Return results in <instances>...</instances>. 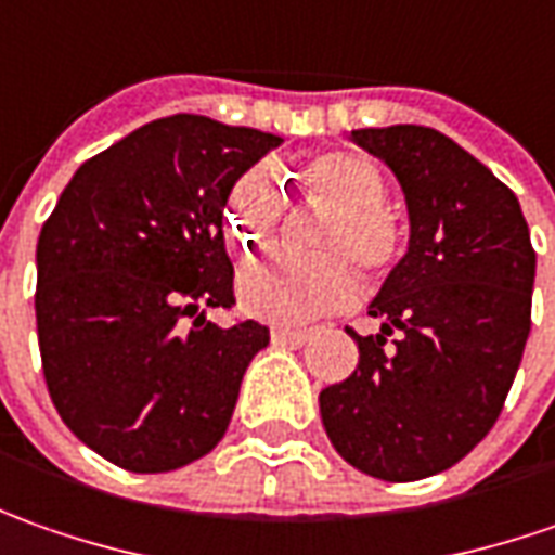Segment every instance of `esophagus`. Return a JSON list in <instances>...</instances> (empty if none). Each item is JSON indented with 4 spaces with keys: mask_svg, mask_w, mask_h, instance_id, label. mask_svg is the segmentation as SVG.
<instances>
[{
    "mask_svg": "<svg viewBox=\"0 0 555 555\" xmlns=\"http://www.w3.org/2000/svg\"><path fill=\"white\" fill-rule=\"evenodd\" d=\"M270 337H273L276 347H292V350H297V347H304L310 340V332H304V328H273Z\"/></svg>",
    "mask_w": 555,
    "mask_h": 555,
    "instance_id": "34e87169",
    "label": "esophagus"
}]
</instances>
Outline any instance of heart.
Returning <instances> with one entry per match:
<instances>
[{
	"mask_svg": "<svg viewBox=\"0 0 555 555\" xmlns=\"http://www.w3.org/2000/svg\"><path fill=\"white\" fill-rule=\"evenodd\" d=\"M304 181L332 202L337 218L325 233L328 251L353 255L365 270L384 273L402 248V227L384 208L387 183L372 159L350 150H332L304 165ZM282 215V190L270 168L245 171L227 205V233L236 248L255 251ZM344 255L297 260L285 255L248 260L236 292L245 313L295 325L347 307L359 295V273Z\"/></svg>",
	"mask_w": 555,
	"mask_h": 555,
	"instance_id": "heart-1",
	"label": "heart"
}]
</instances>
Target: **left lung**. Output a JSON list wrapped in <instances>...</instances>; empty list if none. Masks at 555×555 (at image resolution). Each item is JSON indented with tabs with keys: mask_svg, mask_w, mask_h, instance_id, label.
<instances>
[{
	"mask_svg": "<svg viewBox=\"0 0 555 555\" xmlns=\"http://www.w3.org/2000/svg\"><path fill=\"white\" fill-rule=\"evenodd\" d=\"M350 138L396 175L411 233L369 304L380 332H350L359 365L319 411L350 467L414 482L454 467L504 409L531 332L534 248L513 190L436 128Z\"/></svg>",
	"mask_w": 555,
	"mask_h": 555,
	"instance_id": "1",
	"label": "left lung"
}]
</instances>
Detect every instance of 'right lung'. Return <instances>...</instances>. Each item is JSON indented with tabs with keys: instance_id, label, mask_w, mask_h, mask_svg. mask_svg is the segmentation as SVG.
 Here are the masks:
<instances>
[{
	"instance_id": "obj_1",
	"label": "right lung",
	"mask_w": 555,
	"mask_h": 555,
	"mask_svg": "<svg viewBox=\"0 0 555 555\" xmlns=\"http://www.w3.org/2000/svg\"><path fill=\"white\" fill-rule=\"evenodd\" d=\"M282 138L168 116L88 159L36 245V328L51 402L79 442L168 473L223 439L242 377L270 344L233 304L223 205Z\"/></svg>"
}]
</instances>
